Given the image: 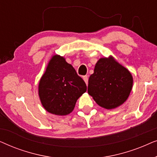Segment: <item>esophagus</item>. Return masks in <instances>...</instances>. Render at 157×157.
I'll return each mask as SVG.
<instances>
[{
  "instance_id": "34e87169",
  "label": "esophagus",
  "mask_w": 157,
  "mask_h": 157,
  "mask_svg": "<svg viewBox=\"0 0 157 157\" xmlns=\"http://www.w3.org/2000/svg\"><path fill=\"white\" fill-rule=\"evenodd\" d=\"M83 80H84L85 83H86V85H88V80H89V78H88V76H83Z\"/></svg>"
}]
</instances>
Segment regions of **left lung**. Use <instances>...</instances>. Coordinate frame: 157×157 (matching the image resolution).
<instances>
[{
    "mask_svg": "<svg viewBox=\"0 0 157 157\" xmlns=\"http://www.w3.org/2000/svg\"><path fill=\"white\" fill-rule=\"evenodd\" d=\"M133 86L129 71L114 58L101 59L89 79L88 94L96 104L106 109L117 108L127 100Z\"/></svg>",
    "mask_w": 157,
    "mask_h": 157,
    "instance_id": "obj_1",
    "label": "left lung"
}]
</instances>
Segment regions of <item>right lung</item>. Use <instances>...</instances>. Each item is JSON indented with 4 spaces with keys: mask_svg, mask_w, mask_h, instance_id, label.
<instances>
[{
    "mask_svg": "<svg viewBox=\"0 0 157 157\" xmlns=\"http://www.w3.org/2000/svg\"><path fill=\"white\" fill-rule=\"evenodd\" d=\"M86 91V85L74 68L65 58L53 55L38 84V95L44 108L53 114L68 115Z\"/></svg>",
    "mask_w": 157,
    "mask_h": 157,
    "instance_id": "right-lung-1",
    "label": "right lung"
}]
</instances>
